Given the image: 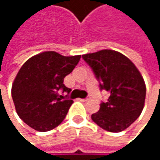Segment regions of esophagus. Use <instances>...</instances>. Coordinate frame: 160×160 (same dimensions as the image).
<instances>
[{
    "label": "esophagus",
    "instance_id": "1",
    "mask_svg": "<svg viewBox=\"0 0 160 160\" xmlns=\"http://www.w3.org/2000/svg\"><path fill=\"white\" fill-rule=\"evenodd\" d=\"M80 101L82 102H86V101H89L90 100V97H86V98H83V99H80Z\"/></svg>",
    "mask_w": 160,
    "mask_h": 160
}]
</instances>
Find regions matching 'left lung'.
Returning <instances> with one entry per match:
<instances>
[{
  "instance_id": "1",
  "label": "left lung",
  "mask_w": 160,
  "mask_h": 160,
  "mask_svg": "<svg viewBox=\"0 0 160 160\" xmlns=\"http://www.w3.org/2000/svg\"><path fill=\"white\" fill-rule=\"evenodd\" d=\"M82 58L100 82V89L110 92L108 102L100 104L92 119L108 132L124 131L144 108L146 88L141 73L127 56L113 50L83 54Z\"/></svg>"
}]
</instances>
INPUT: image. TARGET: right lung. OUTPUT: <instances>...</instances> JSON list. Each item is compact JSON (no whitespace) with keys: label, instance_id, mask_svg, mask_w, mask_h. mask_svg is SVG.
Here are the masks:
<instances>
[{"label":"right lung","instance_id":"add662e5","mask_svg":"<svg viewBox=\"0 0 160 160\" xmlns=\"http://www.w3.org/2000/svg\"><path fill=\"white\" fill-rule=\"evenodd\" d=\"M80 55L64 56L52 51L30 57L19 69L12 85V97L19 118L38 132H48L66 118L73 100L64 79L78 65Z\"/></svg>","mask_w":160,"mask_h":160}]
</instances>
